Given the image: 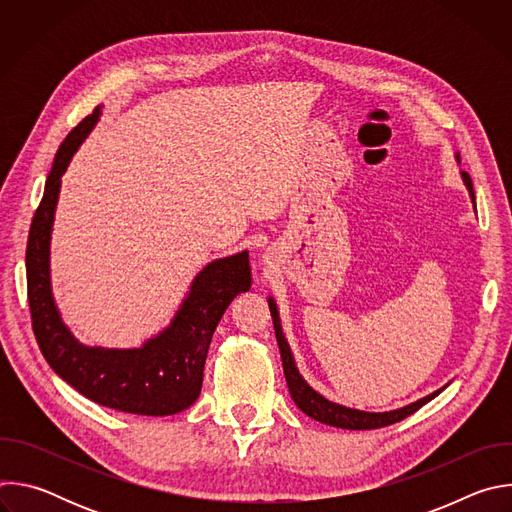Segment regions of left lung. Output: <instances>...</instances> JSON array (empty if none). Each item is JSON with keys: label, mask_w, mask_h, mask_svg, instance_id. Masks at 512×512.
<instances>
[{"label": "left lung", "mask_w": 512, "mask_h": 512, "mask_svg": "<svg viewBox=\"0 0 512 512\" xmlns=\"http://www.w3.org/2000/svg\"><path fill=\"white\" fill-rule=\"evenodd\" d=\"M456 162L460 164V154H456ZM466 188H468V194L472 198V204L476 206V196H474V186H472V180L466 172H460ZM269 302V312H271V318H273V328H275V338H277V344H279V352H281V362H283V375H285V381H287V389H289V395L291 399H294V403L312 419L320 421V423H326V425H332V427H342V429H377V427H385V425H393L405 417H409L411 413H415L419 407H423L427 401H431L433 397L440 395L448 385H444L442 389H437L405 407H399V409H393V411H360V409H352V407H344V405H338V403H332L330 399H326L324 395H320L318 391H314L306 379L300 375L298 367H296V360H294V354H291V348L285 340V334H283V328H281V320H279V312H277V304L275 300L269 296L267 298Z\"/></svg>", "instance_id": "obj_1"}]
</instances>
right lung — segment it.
<instances>
[{
	"mask_svg": "<svg viewBox=\"0 0 512 512\" xmlns=\"http://www.w3.org/2000/svg\"><path fill=\"white\" fill-rule=\"evenodd\" d=\"M99 117L101 107L60 143L32 218L26 249L32 328L50 369L87 399L135 415H174L198 399L212 334L231 302L251 287L249 251L202 267L170 326L139 348L87 346L72 336L52 296L50 239L62 176Z\"/></svg>",
	"mask_w": 512,
	"mask_h": 512,
	"instance_id": "add662e5",
	"label": "right lung"
}]
</instances>
